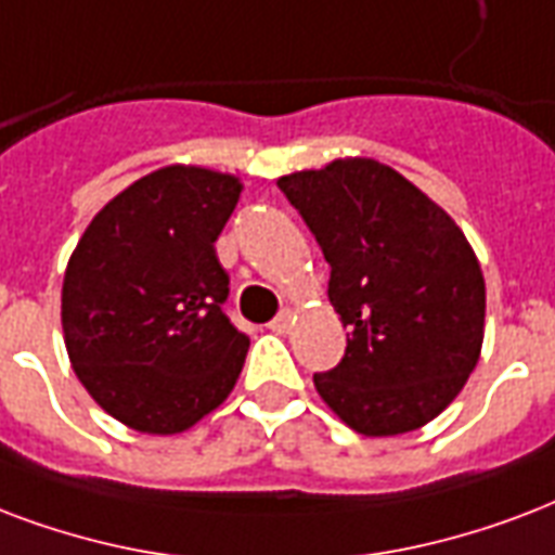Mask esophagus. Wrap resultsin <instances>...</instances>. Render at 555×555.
I'll list each match as a JSON object with an SVG mask.
<instances>
[{"mask_svg":"<svg viewBox=\"0 0 555 555\" xmlns=\"http://www.w3.org/2000/svg\"><path fill=\"white\" fill-rule=\"evenodd\" d=\"M294 323H296L294 311H282V314H279L276 320L270 323V328H273V332H276V334H287V332H291V328H294Z\"/></svg>","mask_w":555,"mask_h":555,"instance_id":"34e87169","label":"esophagus"}]
</instances>
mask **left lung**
Segmentation results:
<instances>
[{
  "mask_svg": "<svg viewBox=\"0 0 555 555\" xmlns=\"http://www.w3.org/2000/svg\"><path fill=\"white\" fill-rule=\"evenodd\" d=\"M332 264L328 302L349 328L320 399L363 437L428 425L483 349L486 282L454 218L396 168L346 156L279 177Z\"/></svg>",
  "mask_w": 555,
  "mask_h": 555,
  "instance_id": "obj_1",
  "label": "left lung"
}]
</instances>
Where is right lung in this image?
<instances>
[{
	"label": "right lung",
	"mask_w": 555,
	"mask_h": 555,
	"mask_svg": "<svg viewBox=\"0 0 555 555\" xmlns=\"http://www.w3.org/2000/svg\"><path fill=\"white\" fill-rule=\"evenodd\" d=\"M235 175L151 171L90 221L63 273L72 370L127 428L183 434L235 387L249 337L223 314L230 276L215 241L241 197Z\"/></svg>",
	"instance_id": "1"
}]
</instances>
